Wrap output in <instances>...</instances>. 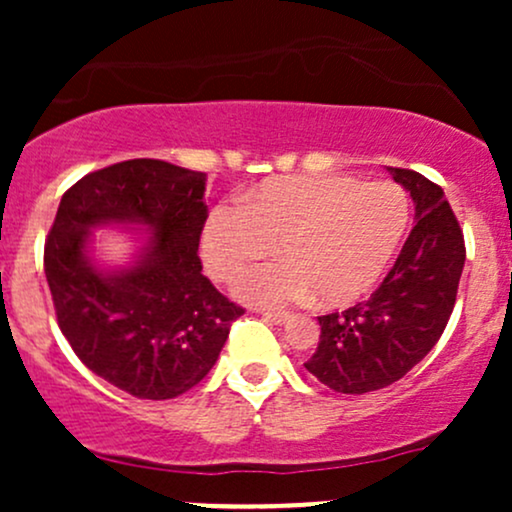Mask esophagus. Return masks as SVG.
I'll use <instances>...</instances> for the list:
<instances>
[{"label": "esophagus", "mask_w": 512, "mask_h": 512, "mask_svg": "<svg viewBox=\"0 0 512 512\" xmlns=\"http://www.w3.org/2000/svg\"><path fill=\"white\" fill-rule=\"evenodd\" d=\"M262 315H264V320L274 322V325H284V322L291 317L286 310H267V313H262Z\"/></svg>", "instance_id": "34e87169"}]
</instances>
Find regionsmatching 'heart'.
Masks as SVG:
<instances>
[{
    "instance_id": "b5f03b06",
    "label": "heart",
    "mask_w": 512,
    "mask_h": 512,
    "mask_svg": "<svg viewBox=\"0 0 512 512\" xmlns=\"http://www.w3.org/2000/svg\"><path fill=\"white\" fill-rule=\"evenodd\" d=\"M409 197L397 182L351 178L269 180L240 202H219L202 228V260L216 281H233L274 248L281 257L240 276L236 293L255 305L354 303L399 250Z\"/></svg>"
}]
</instances>
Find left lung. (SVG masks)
Wrapping results in <instances>:
<instances>
[{
  "mask_svg": "<svg viewBox=\"0 0 512 512\" xmlns=\"http://www.w3.org/2000/svg\"><path fill=\"white\" fill-rule=\"evenodd\" d=\"M416 204V226L368 301L317 317L320 342L305 368L334 392L366 395L397 383L438 344L464 267L460 221L436 182L387 168Z\"/></svg>",
  "mask_w": 512,
  "mask_h": 512,
  "instance_id": "8db88e82",
  "label": "left lung"
}]
</instances>
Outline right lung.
Wrapping results in <instances>:
<instances>
[{"instance_id": "right-lung-1", "label": "right lung", "mask_w": 512, "mask_h": 512, "mask_svg": "<svg viewBox=\"0 0 512 512\" xmlns=\"http://www.w3.org/2000/svg\"><path fill=\"white\" fill-rule=\"evenodd\" d=\"M207 175L156 158L93 170L62 195L45 240V276L57 325L86 368L139 399L192 390L245 313L202 274ZM155 228L132 270L101 275L85 257L98 222Z\"/></svg>"}]
</instances>
